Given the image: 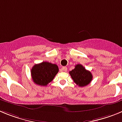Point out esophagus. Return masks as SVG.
Returning a JSON list of instances; mask_svg holds the SVG:
<instances>
[{"label": "esophagus", "mask_w": 122, "mask_h": 122, "mask_svg": "<svg viewBox=\"0 0 122 122\" xmlns=\"http://www.w3.org/2000/svg\"><path fill=\"white\" fill-rule=\"evenodd\" d=\"M62 71H67V68L66 66H63L62 68Z\"/></svg>", "instance_id": "obj_1"}]
</instances>
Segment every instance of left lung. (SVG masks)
Wrapping results in <instances>:
<instances>
[{
  "label": "left lung",
  "mask_w": 122,
  "mask_h": 122,
  "mask_svg": "<svg viewBox=\"0 0 122 122\" xmlns=\"http://www.w3.org/2000/svg\"><path fill=\"white\" fill-rule=\"evenodd\" d=\"M73 81L79 87H84L89 84L93 76L91 72L86 70L81 64L76 65L74 69L69 72Z\"/></svg>",
  "instance_id": "obj_1"
}]
</instances>
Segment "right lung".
<instances>
[{
  "label": "right lung",
  "mask_w": 122,
  "mask_h": 122,
  "mask_svg": "<svg viewBox=\"0 0 122 122\" xmlns=\"http://www.w3.org/2000/svg\"><path fill=\"white\" fill-rule=\"evenodd\" d=\"M59 72V68L56 64L43 62L35 64L31 69V75L34 83L41 86H46L53 80Z\"/></svg>",
  "instance_id": "obj_1"
}]
</instances>
